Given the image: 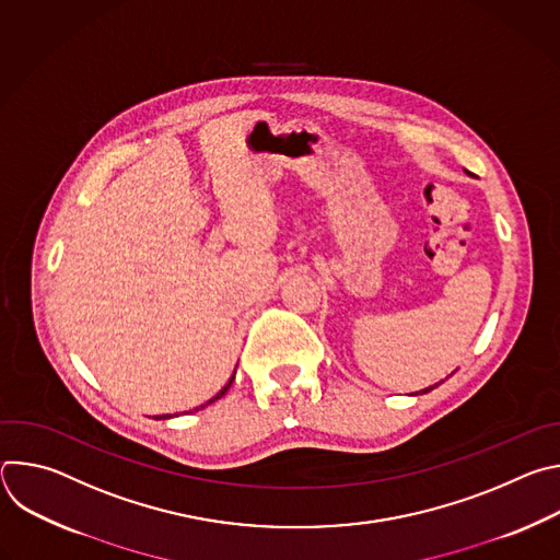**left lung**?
Listing matches in <instances>:
<instances>
[{"instance_id":"left-lung-1","label":"left lung","mask_w":560,"mask_h":560,"mask_svg":"<svg viewBox=\"0 0 560 560\" xmlns=\"http://www.w3.org/2000/svg\"><path fill=\"white\" fill-rule=\"evenodd\" d=\"M436 387V385H434ZM434 387H425V389H421V394H425V392H430V389H434Z\"/></svg>"}]
</instances>
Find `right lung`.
Segmentation results:
<instances>
[{"mask_svg": "<svg viewBox=\"0 0 560 560\" xmlns=\"http://www.w3.org/2000/svg\"><path fill=\"white\" fill-rule=\"evenodd\" d=\"M232 381H234V376H232V378H230V381H228V385H225V387H223V389H221V392H219V394H217V396H214V398H210V401H208V404H206V406H210V404H214V401H217V398H221V396H223V394H225V392H228V387H230V385H232ZM206 406H201V408H206ZM197 410H199V408H197ZM159 419H168V415H166V417H159Z\"/></svg>", "mask_w": 560, "mask_h": 560, "instance_id": "right-lung-1", "label": "right lung"}]
</instances>
